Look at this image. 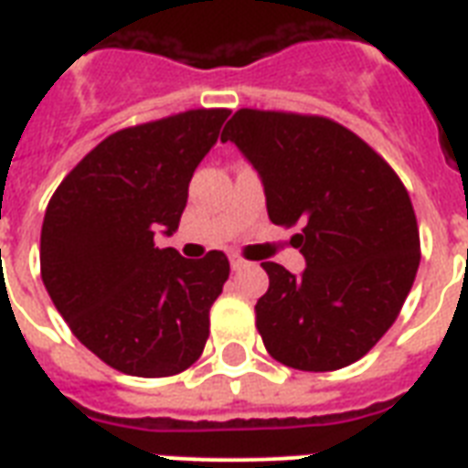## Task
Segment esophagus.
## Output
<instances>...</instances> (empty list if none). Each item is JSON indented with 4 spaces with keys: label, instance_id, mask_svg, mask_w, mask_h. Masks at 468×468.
Listing matches in <instances>:
<instances>
[{
    "label": "esophagus",
    "instance_id": "1",
    "mask_svg": "<svg viewBox=\"0 0 468 468\" xmlns=\"http://www.w3.org/2000/svg\"><path fill=\"white\" fill-rule=\"evenodd\" d=\"M250 264H252V262H248V260H242L240 255H230V270H233V271L248 270Z\"/></svg>",
    "mask_w": 468,
    "mask_h": 468
}]
</instances>
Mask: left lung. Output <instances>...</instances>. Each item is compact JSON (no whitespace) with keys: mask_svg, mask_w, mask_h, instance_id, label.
<instances>
[{"mask_svg":"<svg viewBox=\"0 0 468 468\" xmlns=\"http://www.w3.org/2000/svg\"><path fill=\"white\" fill-rule=\"evenodd\" d=\"M260 176L267 213L301 230L306 270L262 262L270 289L257 301V330L277 362L333 371L377 345L418 274L413 204L384 157L323 116L240 109L220 135Z\"/></svg>","mask_w":468,"mask_h":468,"instance_id":"1","label":"left lung"}]
</instances>
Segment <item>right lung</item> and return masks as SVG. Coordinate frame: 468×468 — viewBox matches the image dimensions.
<instances>
[{"instance_id": "obj_1", "label": "right lung", "mask_w": 468, "mask_h": 468, "mask_svg": "<svg viewBox=\"0 0 468 468\" xmlns=\"http://www.w3.org/2000/svg\"><path fill=\"white\" fill-rule=\"evenodd\" d=\"M228 109H197L101 141L50 198L40 277L84 347L131 377H172L197 362L230 264L218 250L184 260L155 248L179 228L189 182Z\"/></svg>"}]
</instances>
